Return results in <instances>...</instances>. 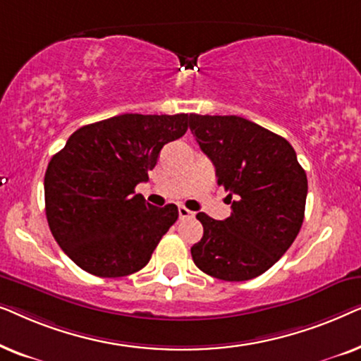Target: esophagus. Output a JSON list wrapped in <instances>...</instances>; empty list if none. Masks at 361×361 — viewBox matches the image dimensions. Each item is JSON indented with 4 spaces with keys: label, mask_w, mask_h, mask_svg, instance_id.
Masks as SVG:
<instances>
[{
    "label": "esophagus",
    "mask_w": 361,
    "mask_h": 361,
    "mask_svg": "<svg viewBox=\"0 0 361 361\" xmlns=\"http://www.w3.org/2000/svg\"><path fill=\"white\" fill-rule=\"evenodd\" d=\"M190 216H194V212H190L189 209H185V207H179V219L184 220V219H190Z\"/></svg>",
    "instance_id": "obj_1"
}]
</instances>
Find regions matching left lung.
Listing matches in <instances>:
<instances>
[{"instance_id":"1","label":"left lung","mask_w":361,"mask_h":361,"mask_svg":"<svg viewBox=\"0 0 361 361\" xmlns=\"http://www.w3.org/2000/svg\"><path fill=\"white\" fill-rule=\"evenodd\" d=\"M189 126L231 202V215L225 220L197 214L204 236L190 248L192 259L216 279H253L298 236L307 176L283 136L246 118L190 113Z\"/></svg>"}]
</instances>
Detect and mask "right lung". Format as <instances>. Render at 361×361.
<instances>
[{
    "label": "right lung",
    "instance_id": "right-lung-1",
    "mask_svg": "<svg viewBox=\"0 0 361 361\" xmlns=\"http://www.w3.org/2000/svg\"><path fill=\"white\" fill-rule=\"evenodd\" d=\"M187 120L125 113L78 128L52 156L44 177L47 224L78 268L121 278L149 263L179 210L146 204L135 187L149 179L164 145L185 135Z\"/></svg>",
    "mask_w": 361,
    "mask_h": 361
}]
</instances>
